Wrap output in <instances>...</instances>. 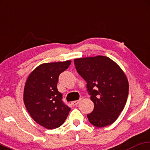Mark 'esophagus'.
<instances>
[{"label": "esophagus", "mask_w": 150, "mask_h": 150, "mask_svg": "<svg viewBox=\"0 0 150 150\" xmlns=\"http://www.w3.org/2000/svg\"><path fill=\"white\" fill-rule=\"evenodd\" d=\"M80 102V100H75V101H72V102L71 103V105L72 106H76L78 104H79V103Z\"/></svg>", "instance_id": "1"}]
</instances>
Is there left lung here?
Returning a JSON list of instances; mask_svg holds the SVG:
<instances>
[{
  "label": "left lung",
  "mask_w": 150,
  "mask_h": 150,
  "mask_svg": "<svg viewBox=\"0 0 150 150\" xmlns=\"http://www.w3.org/2000/svg\"><path fill=\"white\" fill-rule=\"evenodd\" d=\"M79 74L86 81L87 91L94 104L87 115L97 127L112 124L127 102L129 83L119 66L106 56L81 58L74 60Z\"/></svg>",
  "instance_id": "8db88e82"
}]
</instances>
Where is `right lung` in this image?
<instances>
[{
  "label": "right lung",
  "instance_id": "right-lung-1",
  "mask_svg": "<svg viewBox=\"0 0 150 150\" xmlns=\"http://www.w3.org/2000/svg\"><path fill=\"white\" fill-rule=\"evenodd\" d=\"M70 64L71 61L42 64L25 83L23 99L27 110L37 123L48 129L63 125L71 110L57 89L59 75Z\"/></svg>",
  "mask_w": 150,
  "mask_h": 150
}]
</instances>
